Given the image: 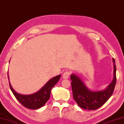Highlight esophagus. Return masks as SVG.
<instances>
[{"label": "esophagus", "mask_w": 124, "mask_h": 124, "mask_svg": "<svg viewBox=\"0 0 124 124\" xmlns=\"http://www.w3.org/2000/svg\"><path fill=\"white\" fill-rule=\"evenodd\" d=\"M70 74V72L68 70L65 71L63 73V78H68L69 77Z\"/></svg>", "instance_id": "esophagus-1"}]
</instances>
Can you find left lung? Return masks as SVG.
Here are the masks:
<instances>
[{
	"instance_id": "left-lung-1",
	"label": "left lung",
	"mask_w": 124,
	"mask_h": 124,
	"mask_svg": "<svg viewBox=\"0 0 124 124\" xmlns=\"http://www.w3.org/2000/svg\"><path fill=\"white\" fill-rule=\"evenodd\" d=\"M114 65V78L113 81L105 91L93 92L87 88L81 78L74 74H71L70 78L73 98L82 108L95 110L99 108L109 99L113 94L116 86V66L115 60L113 58Z\"/></svg>"
}]
</instances>
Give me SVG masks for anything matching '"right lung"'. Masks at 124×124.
<instances>
[{
	"label": "right lung",
	"mask_w": 124,
	"mask_h": 124,
	"mask_svg": "<svg viewBox=\"0 0 124 124\" xmlns=\"http://www.w3.org/2000/svg\"><path fill=\"white\" fill-rule=\"evenodd\" d=\"M60 78L61 75H60L51 78L41 89L37 93L31 95L19 94L12 88L10 82L9 85L13 95L22 105L29 109H36L42 107L48 101L50 96L51 89L57 84Z\"/></svg>",
	"instance_id": "add662e5"
}]
</instances>
